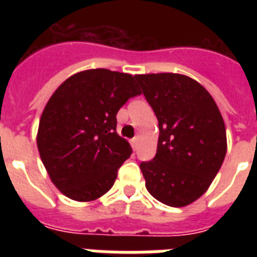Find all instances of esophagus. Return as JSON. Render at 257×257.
Masks as SVG:
<instances>
[{"label":"esophagus","mask_w":257,"mask_h":257,"mask_svg":"<svg viewBox=\"0 0 257 257\" xmlns=\"http://www.w3.org/2000/svg\"><path fill=\"white\" fill-rule=\"evenodd\" d=\"M131 144H132L133 151H136L137 149V137H135V139H132V140H131Z\"/></svg>","instance_id":"obj_1"}]
</instances>
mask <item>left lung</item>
Masks as SVG:
<instances>
[{
	"mask_svg": "<svg viewBox=\"0 0 257 257\" xmlns=\"http://www.w3.org/2000/svg\"><path fill=\"white\" fill-rule=\"evenodd\" d=\"M159 121L156 156L143 161L145 187L169 207H185L211 185L227 153L225 125L215 100L192 78L135 76Z\"/></svg>",
	"mask_w": 257,
	"mask_h": 257,
	"instance_id": "obj_1",
	"label": "left lung"
}]
</instances>
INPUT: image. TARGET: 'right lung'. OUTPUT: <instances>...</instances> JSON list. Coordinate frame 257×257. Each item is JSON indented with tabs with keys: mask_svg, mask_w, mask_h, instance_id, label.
<instances>
[{
	"mask_svg": "<svg viewBox=\"0 0 257 257\" xmlns=\"http://www.w3.org/2000/svg\"><path fill=\"white\" fill-rule=\"evenodd\" d=\"M141 94L135 77L108 69L74 74L48 101L37 147L53 184L69 199L92 201L113 187L132 148L116 132L118 109Z\"/></svg>",
	"mask_w": 257,
	"mask_h": 257,
	"instance_id": "1",
	"label": "right lung"
}]
</instances>
